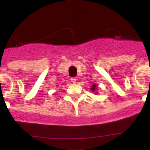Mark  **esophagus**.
<instances>
[{
    "instance_id": "34e87169",
    "label": "esophagus",
    "mask_w": 150,
    "mask_h": 150,
    "mask_svg": "<svg viewBox=\"0 0 150 150\" xmlns=\"http://www.w3.org/2000/svg\"><path fill=\"white\" fill-rule=\"evenodd\" d=\"M71 81L72 83H76V77H71Z\"/></svg>"
}]
</instances>
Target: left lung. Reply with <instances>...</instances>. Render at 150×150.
Wrapping results in <instances>:
<instances>
[{"mask_svg": "<svg viewBox=\"0 0 150 150\" xmlns=\"http://www.w3.org/2000/svg\"><path fill=\"white\" fill-rule=\"evenodd\" d=\"M95 87H96V85H92V86H91V91H95Z\"/></svg>", "mask_w": 150, "mask_h": 150, "instance_id": "obj_1", "label": "left lung"}]
</instances>
